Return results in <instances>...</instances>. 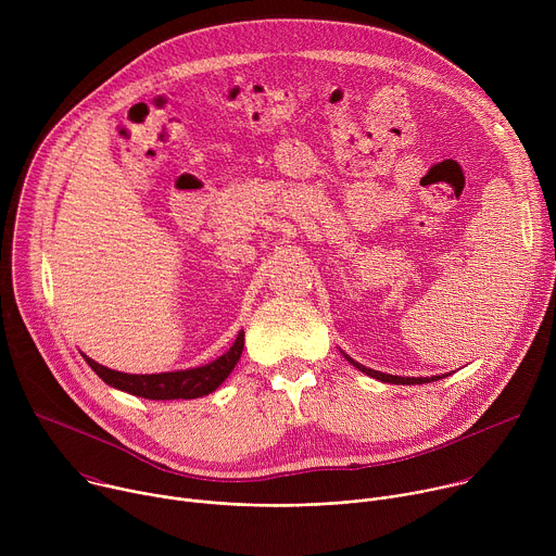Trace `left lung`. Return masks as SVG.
<instances>
[{"instance_id": "left-lung-1", "label": "left lung", "mask_w": 556, "mask_h": 556, "mask_svg": "<svg viewBox=\"0 0 556 556\" xmlns=\"http://www.w3.org/2000/svg\"><path fill=\"white\" fill-rule=\"evenodd\" d=\"M358 371H363V374H367V376H371V378H376V380H382V382H393V384H425V382H433V380H442L446 374H442V376H418V378H414V376H393V374H384V371H376V369H369V367H365V365H361V363H356L352 356H348L345 352H341Z\"/></svg>"}]
</instances>
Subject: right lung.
Returning a JSON list of instances; mask_svg holds the SVG:
<instances>
[{
	"instance_id": "1",
	"label": "right lung",
	"mask_w": 556,
	"mask_h": 556,
	"mask_svg": "<svg viewBox=\"0 0 556 556\" xmlns=\"http://www.w3.org/2000/svg\"><path fill=\"white\" fill-rule=\"evenodd\" d=\"M242 350H244V332L237 334L230 350L217 356L215 361L200 367L165 371V374H125V371H116L105 365H99L88 356L86 361L97 371V376L103 378V382L114 389L127 391L131 395H140V399H149V401H178V399L191 401V399H202V395H208L211 391H215L230 376L235 365L240 363Z\"/></svg>"
}]
</instances>
